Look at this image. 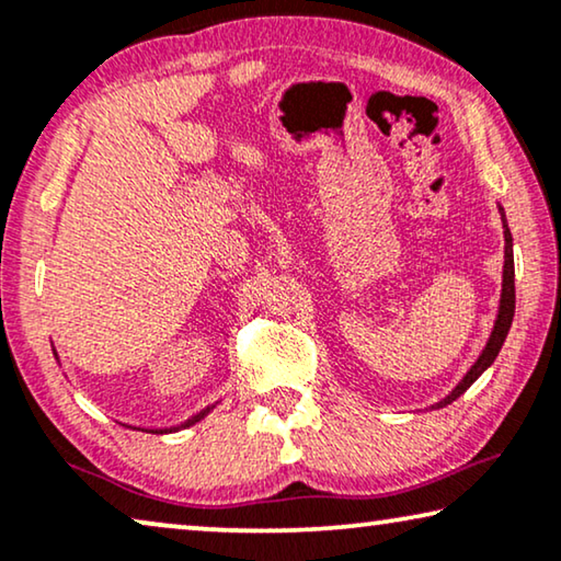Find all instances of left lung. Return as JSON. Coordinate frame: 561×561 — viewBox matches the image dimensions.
<instances>
[{
    "label": "left lung",
    "instance_id": "1",
    "mask_svg": "<svg viewBox=\"0 0 561 561\" xmlns=\"http://www.w3.org/2000/svg\"><path fill=\"white\" fill-rule=\"evenodd\" d=\"M499 215H501V222H503V273H501V298H499V311H496V319H493V329L489 339H485V346L481 348V354L476 356V362L470 364L466 375L458 379V385L450 389L448 394L443 397L440 402L430 404L427 410H440V408H448L450 402H456L458 397L466 392V389L473 385V381L483 375L485 369L491 367L493 362H496V356L501 352L503 341L508 336V329H511V321H514V308H516V286H514V240H511V230H508V222H506V213H503V207L499 205Z\"/></svg>",
    "mask_w": 561,
    "mask_h": 561
}]
</instances>
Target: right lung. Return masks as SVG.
Returning a JSON list of instances; mask_svg holds the SVG:
<instances>
[{
  "mask_svg": "<svg viewBox=\"0 0 561 561\" xmlns=\"http://www.w3.org/2000/svg\"><path fill=\"white\" fill-rule=\"evenodd\" d=\"M53 354H55V359H58V352H55V348H53ZM213 410H215V404H209V408H205V410H202V412H197V415H194V417H190V420H186V422H182V425H176V427H164V430H149V433H172V430L192 427V425H194V422L205 420V417H207V415H209V412H213Z\"/></svg>",
  "mask_w": 561,
  "mask_h": 561,
  "instance_id": "obj_1",
  "label": "right lung"
}]
</instances>
